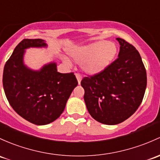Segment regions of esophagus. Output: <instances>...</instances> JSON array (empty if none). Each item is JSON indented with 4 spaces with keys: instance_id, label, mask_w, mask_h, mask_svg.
<instances>
[{
    "instance_id": "1",
    "label": "esophagus",
    "mask_w": 160,
    "mask_h": 160,
    "mask_svg": "<svg viewBox=\"0 0 160 160\" xmlns=\"http://www.w3.org/2000/svg\"><path fill=\"white\" fill-rule=\"evenodd\" d=\"M76 77H77V80L78 81V84H80V82H81L82 77L80 73H76Z\"/></svg>"
}]
</instances>
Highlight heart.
<instances>
[{
	"instance_id": "1",
	"label": "heart",
	"mask_w": 160,
	"mask_h": 160,
	"mask_svg": "<svg viewBox=\"0 0 160 160\" xmlns=\"http://www.w3.org/2000/svg\"><path fill=\"white\" fill-rule=\"evenodd\" d=\"M70 56L78 62L89 75H97L112 64L117 54V47L112 41L97 40L83 46L77 47L70 52ZM65 61L68 60L64 58Z\"/></svg>"
}]
</instances>
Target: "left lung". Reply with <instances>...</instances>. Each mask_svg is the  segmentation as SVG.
Returning a JSON list of instances; mask_svg holds the SVG:
<instances>
[{
  "label": "left lung",
  "instance_id": "left-lung-1",
  "mask_svg": "<svg viewBox=\"0 0 160 160\" xmlns=\"http://www.w3.org/2000/svg\"><path fill=\"white\" fill-rule=\"evenodd\" d=\"M118 58L99 74L84 77V101L94 120L116 125L132 115L142 102L147 87L145 67L140 54L122 38Z\"/></svg>",
  "mask_w": 160,
  "mask_h": 160
}]
</instances>
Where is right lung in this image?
<instances>
[{
    "mask_svg": "<svg viewBox=\"0 0 160 160\" xmlns=\"http://www.w3.org/2000/svg\"><path fill=\"white\" fill-rule=\"evenodd\" d=\"M47 47L42 39H23L6 62L3 73L4 93L12 108L23 119L39 126L49 124L61 115L78 84L73 73L58 72L55 62L38 70L24 64L27 49Z\"/></svg>",
    "mask_w": 160,
    "mask_h": 160,
    "instance_id": "right-lung-1",
    "label": "right lung"
}]
</instances>
